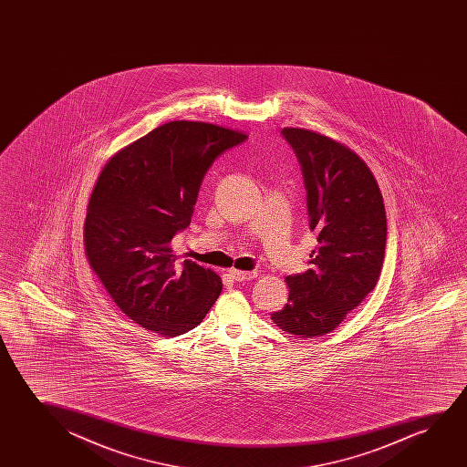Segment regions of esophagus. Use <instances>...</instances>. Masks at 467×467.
<instances>
[{"mask_svg":"<svg viewBox=\"0 0 467 467\" xmlns=\"http://www.w3.org/2000/svg\"><path fill=\"white\" fill-rule=\"evenodd\" d=\"M228 275H231V279L237 282L252 281L256 277V271H239V269L231 268Z\"/></svg>","mask_w":467,"mask_h":467,"instance_id":"obj_1","label":"esophagus"}]
</instances>
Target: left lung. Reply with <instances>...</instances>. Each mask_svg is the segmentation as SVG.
<instances>
[{
    "mask_svg": "<svg viewBox=\"0 0 467 467\" xmlns=\"http://www.w3.org/2000/svg\"><path fill=\"white\" fill-rule=\"evenodd\" d=\"M305 179L309 228L319 245L309 268L287 275L288 300L271 319L305 338L332 332L377 285L386 212L377 180L352 150L306 129L285 128Z\"/></svg>",
    "mask_w": 467,
    "mask_h": 467,
    "instance_id": "obj_1",
    "label": "left lung"
}]
</instances>
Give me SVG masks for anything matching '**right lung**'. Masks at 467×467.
Returning a JSON list of instances; mask_svg holds the SVG:
<instances>
[{
  "label": "right lung",
  "mask_w": 467,
  "mask_h": 467,
  "mask_svg": "<svg viewBox=\"0 0 467 467\" xmlns=\"http://www.w3.org/2000/svg\"><path fill=\"white\" fill-rule=\"evenodd\" d=\"M247 135L215 124L172 121L113 156L97 180L84 223L90 268L129 319L164 337L199 326L222 279L177 262L171 241L192 223L204 175Z\"/></svg>",
  "instance_id": "add662e5"
}]
</instances>
